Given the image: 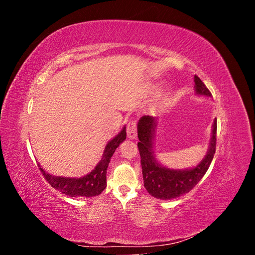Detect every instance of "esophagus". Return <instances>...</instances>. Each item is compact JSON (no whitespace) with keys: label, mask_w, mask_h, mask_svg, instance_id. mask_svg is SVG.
<instances>
[{"label":"esophagus","mask_w":255,"mask_h":255,"mask_svg":"<svg viewBox=\"0 0 255 255\" xmlns=\"http://www.w3.org/2000/svg\"><path fill=\"white\" fill-rule=\"evenodd\" d=\"M127 132H128V137L130 138V139H134V138H136V136H137L136 121L128 120V126H127Z\"/></svg>","instance_id":"1"}]
</instances>
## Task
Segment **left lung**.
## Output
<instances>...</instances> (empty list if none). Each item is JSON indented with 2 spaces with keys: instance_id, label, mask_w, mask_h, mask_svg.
<instances>
[{
  "instance_id": "left-lung-1",
  "label": "left lung",
  "mask_w": 255,
  "mask_h": 255,
  "mask_svg": "<svg viewBox=\"0 0 255 255\" xmlns=\"http://www.w3.org/2000/svg\"><path fill=\"white\" fill-rule=\"evenodd\" d=\"M196 92L198 95L212 97L211 91L204 83L195 75ZM156 128V120L152 116H142L138 122V150L140 153V164L142 168L143 185L149 194L154 198L170 200L187 194L202 179L210 167L216 151V134L217 120L213 123L210 148L205 157L197 167L185 170H173L159 165L153 154V138Z\"/></svg>"
}]
</instances>
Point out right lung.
<instances>
[{
    "label": "right lung",
    "instance_id": "add662e5",
    "mask_svg": "<svg viewBox=\"0 0 255 255\" xmlns=\"http://www.w3.org/2000/svg\"><path fill=\"white\" fill-rule=\"evenodd\" d=\"M127 130L126 128L121 129V132L114 137L109 143L106 144L103 156L99 161L96 168L80 179L74 177H63V176H54L48 172H45L40 167V171L44 179L48 181L53 188L59 190L61 194L67 195L69 197H95L101 194L106 187V170L113 154L119 144L126 140Z\"/></svg>",
    "mask_w": 255,
    "mask_h": 255
}]
</instances>
